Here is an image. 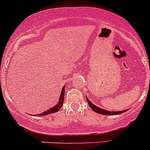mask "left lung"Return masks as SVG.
Segmentation results:
<instances>
[{
  "instance_id": "1",
  "label": "left lung",
  "mask_w": 150,
  "mask_h": 150,
  "mask_svg": "<svg viewBox=\"0 0 150 150\" xmlns=\"http://www.w3.org/2000/svg\"><path fill=\"white\" fill-rule=\"evenodd\" d=\"M86 100L87 103H88L89 106L91 107V108L93 110L94 112H98V113L100 114V115H119V114L122 113V112L127 111V110H121V111H108V110H104V109L101 108H99L96 106V105H94L93 103H92V102H91L88 100V98L86 97Z\"/></svg>"
}]
</instances>
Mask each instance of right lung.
I'll return each instance as SVG.
<instances>
[{"label":"right lung","instance_id":"1","mask_svg":"<svg viewBox=\"0 0 150 150\" xmlns=\"http://www.w3.org/2000/svg\"><path fill=\"white\" fill-rule=\"evenodd\" d=\"M65 86L63 87V88H62V91H61V94H60V97H59V100L58 103L56 105H54V106L51 108H50L49 110H46V111L42 112V113H40L38 114V115H37L38 116H44V115H49V114H52V113H54V112H58L59 110H60V108L62 107V105H63V103H64V93H65Z\"/></svg>","mask_w":150,"mask_h":150}]
</instances>
